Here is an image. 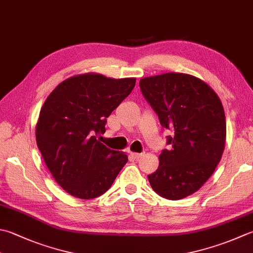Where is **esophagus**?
Returning <instances> with one entry per match:
<instances>
[{
    "instance_id": "34e87169",
    "label": "esophagus",
    "mask_w": 253,
    "mask_h": 253,
    "mask_svg": "<svg viewBox=\"0 0 253 253\" xmlns=\"http://www.w3.org/2000/svg\"><path fill=\"white\" fill-rule=\"evenodd\" d=\"M130 156H131L132 159L138 160V159H140V158L143 156V153H135V152H131Z\"/></svg>"
}]
</instances>
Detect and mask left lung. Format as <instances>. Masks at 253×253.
I'll use <instances>...</instances> for the list:
<instances>
[{"mask_svg": "<svg viewBox=\"0 0 253 253\" xmlns=\"http://www.w3.org/2000/svg\"><path fill=\"white\" fill-rule=\"evenodd\" d=\"M143 97L159 117L169 149L148 175L157 194L168 200L184 199L210 179L218 165L226 141V118L217 94L190 74L165 73L139 82Z\"/></svg>", "mask_w": 253, "mask_h": 253, "instance_id": "1", "label": "left lung"}]
</instances>
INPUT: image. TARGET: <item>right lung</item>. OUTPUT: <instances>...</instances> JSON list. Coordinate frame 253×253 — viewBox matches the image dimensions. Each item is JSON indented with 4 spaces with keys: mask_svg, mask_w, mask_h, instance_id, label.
<instances>
[{
    "mask_svg": "<svg viewBox=\"0 0 253 253\" xmlns=\"http://www.w3.org/2000/svg\"><path fill=\"white\" fill-rule=\"evenodd\" d=\"M135 84V78L80 74L61 82L44 101L36 126L37 146L53 179L70 195L101 196L126 165L125 153L111 150L98 136Z\"/></svg>",
    "mask_w": 253,
    "mask_h": 253,
    "instance_id": "obj_1",
    "label": "right lung"
}]
</instances>
